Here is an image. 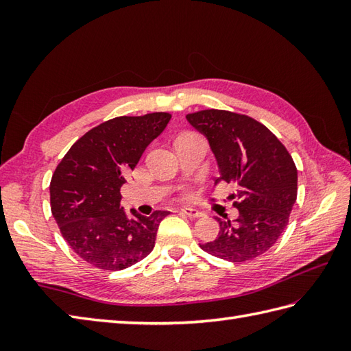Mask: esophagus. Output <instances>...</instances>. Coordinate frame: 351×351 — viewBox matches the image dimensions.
<instances>
[{"label": "esophagus", "instance_id": "esophagus-1", "mask_svg": "<svg viewBox=\"0 0 351 351\" xmlns=\"http://www.w3.org/2000/svg\"><path fill=\"white\" fill-rule=\"evenodd\" d=\"M181 213L185 214V215H189V217H191V219H197V217H202V215H204L202 211L197 210V208H193V206L181 208Z\"/></svg>", "mask_w": 351, "mask_h": 351}]
</instances>
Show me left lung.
I'll list each match as a JSON object with an SVG mask.
<instances>
[{"instance_id":"obj_1","label":"left lung","mask_w":351,"mask_h":351,"mask_svg":"<svg viewBox=\"0 0 351 351\" xmlns=\"http://www.w3.org/2000/svg\"><path fill=\"white\" fill-rule=\"evenodd\" d=\"M189 123L206 137L220 178L238 187V217L219 219V235L200 244L230 263L263 255L279 240L297 199V169L274 134L249 116L226 110L187 114Z\"/></svg>"}]
</instances>
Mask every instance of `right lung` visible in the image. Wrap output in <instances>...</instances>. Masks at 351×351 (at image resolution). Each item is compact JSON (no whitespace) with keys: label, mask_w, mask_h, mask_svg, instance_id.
Segmentation results:
<instances>
[{"label":"right lung","mask_w":351,"mask_h":351,"mask_svg":"<svg viewBox=\"0 0 351 351\" xmlns=\"http://www.w3.org/2000/svg\"><path fill=\"white\" fill-rule=\"evenodd\" d=\"M170 117L110 119L78 138L57 166L49 184L51 213L66 243L86 263L117 271L152 252L160 223L170 213L126 214L121 187Z\"/></svg>","instance_id":"obj_1"}]
</instances>
